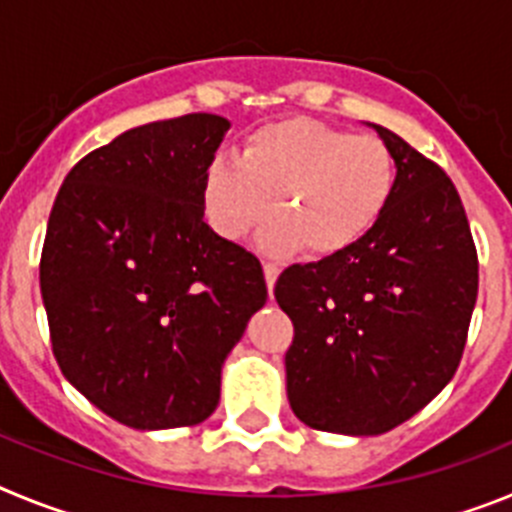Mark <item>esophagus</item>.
<instances>
[{
    "label": "esophagus",
    "instance_id": "esophagus-1",
    "mask_svg": "<svg viewBox=\"0 0 512 512\" xmlns=\"http://www.w3.org/2000/svg\"><path fill=\"white\" fill-rule=\"evenodd\" d=\"M264 277H266V287H269V292H271V289H274V284H277L279 264H271V261H266V264H264Z\"/></svg>",
    "mask_w": 512,
    "mask_h": 512
}]
</instances>
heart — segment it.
<instances>
[{
    "label": "heart",
    "instance_id": "1",
    "mask_svg": "<svg viewBox=\"0 0 512 512\" xmlns=\"http://www.w3.org/2000/svg\"><path fill=\"white\" fill-rule=\"evenodd\" d=\"M400 187V161L377 135H354L295 117L253 130L241 158L217 153L202 176L207 223L241 241L271 215L266 251L302 246L336 256L372 233Z\"/></svg>",
    "mask_w": 512,
    "mask_h": 512
}]
</instances>
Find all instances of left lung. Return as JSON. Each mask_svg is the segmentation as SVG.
<instances>
[{"label": "left lung", "instance_id": "left-lung-1", "mask_svg": "<svg viewBox=\"0 0 512 512\" xmlns=\"http://www.w3.org/2000/svg\"><path fill=\"white\" fill-rule=\"evenodd\" d=\"M400 161L377 228L348 251L282 271L274 287L295 325L287 397L315 431L379 436L449 384L467 343L479 261L446 171L374 125Z\"/></svg>", "mask_w": 512, "mask_h": 512}]
</instances>
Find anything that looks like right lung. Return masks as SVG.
<instances>
[{
  "instance_id": "1",
  "label": "right lung",
  "mask_w": 512,
  "mask_h": 512,
  "mask_svg": "<svg viewBox=\"0 0 512 512\" xmlns=\"http://www.w3.org/2000/svg\"><path fill=\"white\" fill-rule=\"evenodd\" d=\"M228 128L194 112L117 135L66 174L48 217L53 356L138 431L210 418L225 356L269 297L259 259L205 223L202 176Z\"/></svg>"
}]
</instances>
